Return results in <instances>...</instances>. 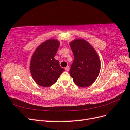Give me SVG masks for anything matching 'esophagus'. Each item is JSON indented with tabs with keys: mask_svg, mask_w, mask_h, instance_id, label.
I'll return each instance as SVG.
<instances>
[{
	"mask_svg": "<svg viewBox=\"0 0 130 130\" xmlns=\"http://www.w3.org/2000/svg\"><path fill=\"white\" fill-rule=\"evenodd\" d=\"M69 69H70V68H69V66H67L66 67L64 68V69L66 70V71H67V72H68L69 70Z\"/></svg>",
	"mask_w": 130,
	"mask_h": 130,
	"instance_id": "1",
	"label": "esophagus"
}]
</instances>
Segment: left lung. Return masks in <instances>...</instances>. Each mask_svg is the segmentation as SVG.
<instances>
[{"mask_svg":"<svg viewBox=\"0 0 130 130\" xmlns=\"http://www.w3.org/2000/svg\"><path fill=\"white\" fill-rule=\"evenodd\" d=\"M74 58L69 74L78 86L86 87L92 85L98 77L100 62L95 50L82 39L70 43Z\"/></svg>","mask_w":130,"mask_h":130,"instance_id":"1","label":"left lung"}]
</instances>
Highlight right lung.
<instances>
[{
    "label": "right lung",
    "instance_id": "obj_1",
    "mask_svg": "<svg viewBox=\"0 0 130 130\" xmlns=\"http://www.w3.org/2000/svg\"><path fill=\"white\" fill-rule=\"evenodd\" d=\"M59 45L57 40L50 39L43 43L34 52L30 63V72L38 85L45 87L53 85L65 70L54 58Z\"/></svg>",
    "mask_w": 130,
    "mask_h": 130
}]
</instances>
